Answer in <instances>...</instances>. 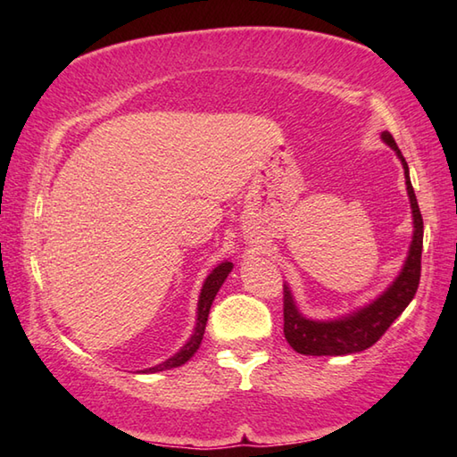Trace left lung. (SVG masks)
<instances>
[{"label":"left lung","mask_w":457,"mask_h":457,"mask_svg":"<svg viewBox=\"0 0 457 457\" xmlns=\"http://www.w3.org/2000/svg\"><path fill=\"white\" fill-rule=\"evenodd\" d=\"M381 139L389 145L401 159L406 179V192H409L414 234L411 241L409 255L395 283L377 296L373 303L355 310V312L336 318V320H310L300 314L290 288L285 285L283 308H285V337L295 352L303 355H347L357 353L371 347L381 337L389 326L399 318L404 308L411 304L420 283V259H422V237L424 223L422 213L416 202V194L409 177V164H406L401 149L396 147L389 131L381 133Z\"/></svg>","instance_id":"8db88e82"}]
</instances>
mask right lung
<instances>
[{
    "label": "right lung",
    "instance_id": "right-lung-1",
    "mask_svg": "<svg viewBox=\"0 0 457 457\" xmlns=\"http://www.w3.org/2000/svg\"><path fill=\"white\" fill-rule=\"evenodd\" d=\"M231 269H234V263H229V261H223L216 269L212 270L208 275V278L204 280V287H202V293H200V300H198V318H196V328H194V334L190 336V339L180 352L174 353L172 357H169L167 361H162L154 367L149 369H143L139 373H159L164 371V369H172V367H180L188 361V359L196 353V349L202 344V337H204V329H206V322H208V314H210V306L213 303V298H216L218 290L221 288L223 280L228 278V275L231 273Z\"/></svg>",
    "mask_w": 457,
    "mask_h": 457
}]
</instances>
